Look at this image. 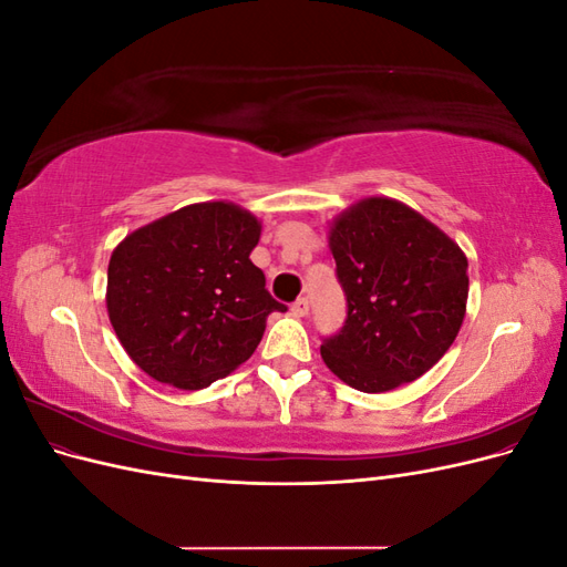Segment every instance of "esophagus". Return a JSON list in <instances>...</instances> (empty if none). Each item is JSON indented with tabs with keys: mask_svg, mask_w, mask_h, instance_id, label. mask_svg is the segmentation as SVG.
Listing matches in <instances>:
<instances>
[{
	"mask_svg": "<svg viewBox=\"0 0 567 567\" xmlns=\"http://www.w3.org/2000/svg\"><path fill=\"white\" fill-rule=\"evenodd\" d=\"M290 310H293L296 317H305L307 312H310V300H307V298H298V300L293 302V307H290Z\"/></svg>",
	"mask_w": 567,
	"mask_h": 567,
	"instance_id": "34e87169",
	"label": "esophagus"
}]
</instances>
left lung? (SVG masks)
Segmentation results:
<instances>
[{
  "label": "left lung",
  "mask_w": 567,
  "mask_h": 567,
  "mask_svg": "<svg viewBox=\"0 0 567 567\" xmlns=\"http://www.w3.org/2000/svg\"><path fill=\"white\" fill-rule=\"evenodd\" d=\"M329 244L348 317L321 342L326 367L362 392L416 381L450 350L466 317V255L392 198L354 203L333 219Z\"/></svg>",
  "instance_id": "obj_1"
}]
</instances>
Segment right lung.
I'll list each match as a JSON object with an SVG mask.
<instances>
[{
    "label": "right lung",
    "instance_id": "add662e5",
    "mask_svg": "<svg viewBox=\"0 0 567 567\" xmlns=\"http://www.w3.org/2000/svg\"><path fill=\"white\" fill-rule=\"evenodd\" d=\"M260 229L234 203H194L132 231L113 250L109 317L151 379L208 388L260 346L267 317L286 310L250 262Z\"/></svg>",
    "mask_w": 567,
    "mask_h": 567
}]
</instances>
